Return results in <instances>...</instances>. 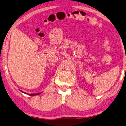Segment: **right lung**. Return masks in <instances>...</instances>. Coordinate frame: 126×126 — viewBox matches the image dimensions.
Listing matches in <instances>:
<instances>
[{"mask_svg": "<svg viewBox=\"0 0 126 126\" xmlns=\"http://www.w3.org/2000/svg\"><path fill=\"white\" fill-rule=\"evenodd\" d=\"M40 94V93H37V94H30V95H38V94Z\"/></svg>", "mask_w": 126, "mask_h": 126, "instance_id": "right-lung-1", "label": "right lung"}]
</instances>
